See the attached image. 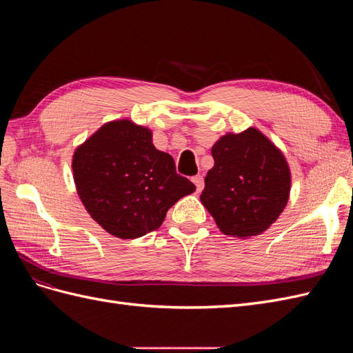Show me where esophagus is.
I'll list each match as a JSON object with an SVG mask.
<instances>
[{
	"label": "esophagus",
	"mask_w": 353,
	"mask_h": 353,
	"mask_svg": "<svg viewBox=\"0 0 353 353\" xmlns=\"http://www.w3.org/2000/svg\"><path fill=\"white\" fill-rule=\"evenodd\" d=\"M193 183L196 184V188H197V191L200 193V191L203 190V187H205V179H203L201 175H196V176L193 178Z\"/></svg>",
	"instance_id": "1"
}]
</instances>
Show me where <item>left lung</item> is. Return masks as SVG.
Returning a JSON list of instances; mask_svg holds the SVG:
<instances>
[{
	"mask_svg": "<svg viewBox=\"0 0 353 353\" xmlns=\"http://www.w3.org/2000/svg\"><path fill=\"white\" fill-rule=\"evenodd\" d=\"M203 206L230 237L259 236L287 206L292 172L285 156L258 128L227 132L212 145Z\"/></svg>",
	"mask_w": 353,
	"mask_h": 353,
	"instance_id": "1",
	"label": "left lung"
}]
</instances>
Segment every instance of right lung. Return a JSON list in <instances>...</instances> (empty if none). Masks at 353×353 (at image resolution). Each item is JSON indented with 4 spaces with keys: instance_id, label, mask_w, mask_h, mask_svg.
<instances>
[{
    "instance_id": "add662e5",
    "label": "right lung",
    "mask_w": 353,
    "mask_h": 353,
    "mask_svg": "<svg viewBox=\"0 0 353 353\" xmlns=\"http://www.w3.org/2000/svg\"><path fill=\"white\" fill-rule=\"evenodd\" d=\"M72 169L91 218L122 240L157 230L169 208L196 191L176 174L172 156L154 147L152 130L128 117L104 123L79 144Z\"/></svg>"
}]
</instances>
